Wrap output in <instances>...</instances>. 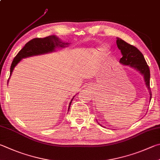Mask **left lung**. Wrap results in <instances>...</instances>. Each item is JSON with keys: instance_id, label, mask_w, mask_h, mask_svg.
<instances>
[{"instance_id": "8db88e82", "label": "left lung", "mask_w": 160, "mask_h": 160, "mask_svg": "<svg viewBox=\"0 0 160 160\" xmlns=\"http://www.w3.org/2000/svg\"><path fill=\"white\" fill-rule=\"evenodd\" d=\"M116 43H117L118 48L122 55V57L120 60V63L124 66H129L130 67L134 68L135 70L138 71L143 75L145 84H146L148 90L150 101L151 97H152L150 88V72L149 67L147 64L143 54L134 46L129 44V43L126 42L119 38H117ZM98 123L99 125L102 126L99 122Z\"/></svg>"}]
</instances>
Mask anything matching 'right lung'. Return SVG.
I'll return each instance as SVG.
<instances>
[{
    "mask_svg": "<svg viewBox=\"0 0 160 160\" xmlns=\"http://www.w3.org/2000/svg\"><path fill=\"white\" fill-rule=\"evenodd\" d=\"M70 44L71 43L62 41V40H60L56 36H50L43 38H34L30 40L19 52L17 56L14 58L12 63L10 66V76L12 73L14 68L21 62L22 59H25V58L33 56H38V55L51 53V52H53L56 50V49L65 48L69 46ZM8 82H9V80L8 81ZM75 96L71 100L70 103H69L68 110L69 108H70L71 102L73 100Z\"/></svg>",
    "mask_w": 160,
    "mask_h": 160,
    "instance_id": "1",
    "label": "right lung"
}]
</instances>
